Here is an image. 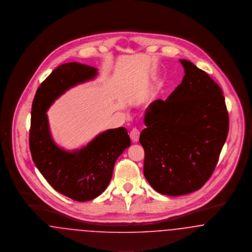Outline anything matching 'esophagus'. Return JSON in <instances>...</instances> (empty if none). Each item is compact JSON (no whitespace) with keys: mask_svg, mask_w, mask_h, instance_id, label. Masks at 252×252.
I'll return each instance as SVG.
<instances>
[{"mask_svg":"<svg viewBox=\"0 0 252 252\" xmlns=\"http://www.w3.org/2000/svg\"><path fill=\"white\" fill-rule=\"evenodd\" d=\"M139 135H140V132L137 130V129H132L131 132H130V137H131V140H132L133 143H137L138 140H139Z\"/></svg>","mask_w":252,"mask_h":252,"instance_id":"obj_1","label":"esophagus"}]
</instances>
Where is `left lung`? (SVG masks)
<instances>
[{
    "instance_id": "obj_1",
    "label": "left lung",
    "mask_w": 252,
    "mask_h": 252,
    "mask_svg": "<svg viewBox=\"0 0 252 252\" xmlns=\"http://www.w3.org/2000/svg\"><path fill=\"white\" fill-rule=\"evenodd\" d=\"M182 82L164 101L146 111L139 137L144 176L158 192L170 196L193 192L214 171L228 132V115L220 86L191 62Z\"/></svg>"
}]
</instances>
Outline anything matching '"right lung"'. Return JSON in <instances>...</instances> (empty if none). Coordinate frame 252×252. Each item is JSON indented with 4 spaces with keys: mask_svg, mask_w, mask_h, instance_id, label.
I'll use <instances>...</instances> for the list:
<instances>
[{
    "mask_svg": "<svg viewBox=\"0 0 252 252\" xmlns=\"http://www.w3.org/2000/svg\"><path fill=\"white\" fill-rule=\"evenodd\" d=\"M97 74L96 68L78 63L60 65L40 84L31 111L29 146L36 167L57 191L79 202L106 189L117 159L131 145L130 137L124 127L109 129L80 149L66 151L54 141L46 112L70 88Z\"/></svg>",
    "mask_w": 252,
    "mask_h": 252,
    "instance_id": "right-lung-1",
    "label": "right lung"
}]
</instances>
